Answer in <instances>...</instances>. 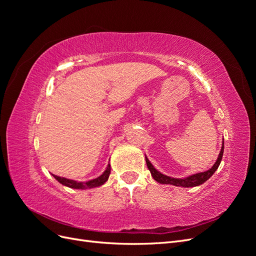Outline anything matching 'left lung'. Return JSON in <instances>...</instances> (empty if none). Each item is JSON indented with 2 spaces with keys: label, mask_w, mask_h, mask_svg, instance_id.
Returning a JSON list of instances; mask_svg holds the SVG:
<instances>
[{
  "label": "left lung",
  "mask_w": 256,
  "mask_h": 256,
  "mask_svg": "<svg viewBox=\"0 0 256 256\" xmlns=\"http://www.w3.org/2000/svg\"><path fill=\"white\" fill-rule=\"evenodd\" d=\"M223 150H224V141L222 144V148L221 152L219 154V157L216 159V164L212 166V168H209L208 171L206 172H202V173H198L194 175H191L189 177L186 178H173V177H168L166 175L161 174L160 172H158L156 168L152 166V164L150 162V160L145 157L146 160V164L147 168L152 173V176L154 177V180L160 182V184H173V186H177V187H182V188H190V187H196V186H200L204 184L207 180L210 178L214 173L216 172V170L219 168L220 162L222 160V156H223Z\"/></svg>",
  "instance_id": "obj_1"
}]
</instances>
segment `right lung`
Returning a JSON list of instances; mask_svg holds the SVG:
<instances>
[{
	"label": "right lung",
	"instance_id": "right-lung-1",
	"mask_svg": "<svg viewBox=\"0 0 256 256\" xmlns=\"http://www.w3.org/2000/svg\"><path fill=\"white\" fill-rule=\"evenodd\" d=\"M110 173H111V168H110V164H109L102 176H99V177L95 178V180H88L86 182H76V180H67V178L60 177V176H56V175H53V176L58 182H60L62 184L67 186V187H69V188L90 189V188L99 187V186L104 184L108 180V178H109Z\"/></svg>",
	"mask_w": 256,
	"mask_h": 256
}]
</instances>
